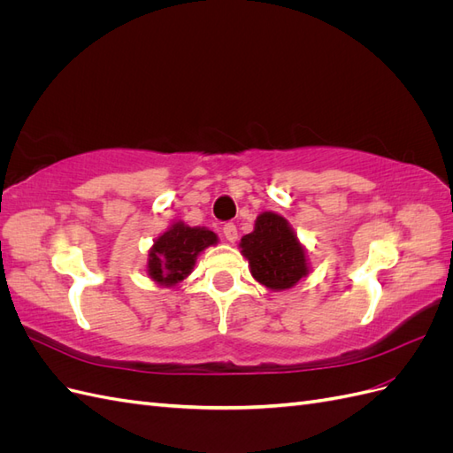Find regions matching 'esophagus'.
Returning a JSON list of instances; mask_svg holds the SVG:
<instances>
[{
	"mask_svg": "<svg viewBox=\"0 0 453 453\" xmlns=\"http://www.w3.org/2000/svg\"><path fill=\"white\" fill-rule=\"evenodd\" d=\"M223 234H225V238H226L230 243H234V242L238 240V228H236V225H234V223H226V225L223 226Z\"/></svg>",
	"mask_w": 453,
	"mask_h": 453,
	"instance_id": "1",
	"label": "esophagus"
}]
</instances>
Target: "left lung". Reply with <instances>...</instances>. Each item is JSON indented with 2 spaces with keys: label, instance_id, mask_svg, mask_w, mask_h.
Listing matches in <instances>:
<instances>
[{
  "label": "left lung",
  "instance_id": "8db88e82",
  "mask_svg": "<svg viewBox=\"0 0 453 453\" xmlns=\"http://www.w3.org/2000/svg\"><path fill=\"white\" fill-rule=\"evenodd\" d=\"M240 250L251 276L270 291L291 289L310 273L306 248L280 213H260L253 232L240 240Z\"/></svg>",
  "mask_w": 453,
  "mask_h": 453
}]
</instances>
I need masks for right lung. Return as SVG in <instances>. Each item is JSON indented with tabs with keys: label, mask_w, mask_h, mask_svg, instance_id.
I'll return each mask as SVG.
<instances>
[{
	"label": "right lung",
	"mask_w": 453,
	"mask_h": 453,
	"mask_svg": "<svg viewBox=\"0 0 453 453\" xmlns=\"http://www.w3.org/2000/svg\"><path fill=\"white\" fill-rule=\"evenodd\" d=\"M219 242L213 230L175 221L149 250L147 276L160 287H175L188 278L198 255Z\"/></svg>",
	"instance_id": "add662e5"
}]
</instances>
